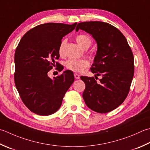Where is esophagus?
Instances as JSON below:
<instances>
[{"label":"esophagus","mask_w":150,"mask_h":150,"mask_svg":"<svg viewBox=\"0 0 150 150\" xmlns=\"http://www.w3.org/2000/svg\"><path fill=\"white\" fill-rule=\"evenodd\" d=\"M74 77L76 79H80L81 76L79 75V74H77V73H74Z\"/></svg>","instance_id":"esophagus-1"}]
</instances>
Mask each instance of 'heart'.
Masks as SVG:
<instances>
[{
	"instance_id": "b5f03b06",
	"label": "heart",
	"mask_w": 150,
	"mask_h": 150,
	"mask_svg": "<svg viewBox=\"0 0 150 150\" xmlns=\"http://www.w3.org/2000/svg\"><path fill=\"white\" fill-rule=\"evenodd\" d=\"M76 42L83 49H88L92 44V38L87 34H79L75 38ZM64 42L62 41L58 49V52L60 55L64 53ZM89 62L86 59H73L71 58L66 62V66L68 69L75 72H81L89 66Z\"/></svg>"
}]
</instances>
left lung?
<instances>
[{"label": "left lung", "instance_id": "1", "mask_svg": "<svg viewBox=\"0 0 150 150\" xmlns=\"http://www.w3.org/2000/svg\"><path fill=\"white\" fill-rule=\"evenodd\" d=\"M79 29L92 35L98 46L91 71L101 75L98 83L93 77L81 76L86 88L83 98L95 112L107 113L121 105L127 97L134 75V57L125 37L107 23H80Z\"/></svg>", "mask_w": 150, "mask_h": 150}]
</instances>
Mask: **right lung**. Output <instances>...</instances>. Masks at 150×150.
Wrapping results in <instances>:
<instances>
[{"instance_id": "1", "label": "right lung", "mask_w": 150, "mask_h": 150, "mask_svg": "<svg viewBox=\"0 0 150 150\" xmlns=\"http://www.w3.org/2000/svg\"><path fill=\"white\" fill-rule=\"evenodd\" d=\"M76 25L77 23L38 25L23 36L16 50L15 84L24 104L38 115L48 116L57 112L74 82L73 73L70 70L53 79L49 77L48 72L60 57L58 49L62 39L74 30ZM62 67L57 69L62 71Z\"/></svg>"}]
</instances>
